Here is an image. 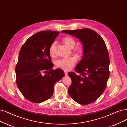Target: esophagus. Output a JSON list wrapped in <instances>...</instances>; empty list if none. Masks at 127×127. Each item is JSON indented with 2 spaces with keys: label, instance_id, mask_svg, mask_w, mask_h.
<instances>
[{
  "label": "esophagus",
  "instance_id": "obj_1",
  "mask_svg": "<svg viewBox=\"0 0 127 127\" xmlns=\"http://www.w3.org/2000/svg\"><path fill=\"white\" fill-rule=\"evenodd\" d=\"M64 74H65V75L66 76V75H67L68 73H67V71H64Z\"/></svg>",
  "mask_w": 127,
  "mask_h": 127
}]
</instances>
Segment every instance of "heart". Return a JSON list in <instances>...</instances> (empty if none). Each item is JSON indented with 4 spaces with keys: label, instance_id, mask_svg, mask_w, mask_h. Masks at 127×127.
Masks as SVG:
<instances>
[{
    "label": "heart",
    "instance_id": "heart-1",
    "mask_svg": "<svg viewBox=\"0 0 127 127\" xmlns=\"http://www.w3.org/2000/svg\"><path fill=\"white\" fill-rule=\"evenodd\" d=\"M63 42L68 48L73 49L74 48L76 44V41L74 38L70 36H66L63 37ZM55 43L53 42L51 44L49 52L51 55L53 56L54 55V48H55ZM73 52L75 53L77 55L81 56L83 54L84 49L82 47H77L73 50ZM77 61V57L76 56H72L67 58H64L60 59L56 62V66L60 68L65 71H69L71 69L72 67L74 66Z\"/></svg>",
    "mask_w": 127,
    "mask_h": 127
}]
</instances>
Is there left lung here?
<instances>
[{
    "label": "left lung",
    "mask_w": 127,
    "mask_h": 127,
    "mask_svg": "<svg viewBox=\"0 0 127 127\" xmlns=\"http://www.w3.org/2000/svg\"><path fill=\"white\" fill-rule=\"evenodd\" d=\"M62 32L78 38L84 49L82 59L75 68L76 72L68 74L72 81L69 95L79 104H91L104 92L109 77L110 60L105 42L96 31L88 28Z\"/></svg>",
    "instance_id": "obj_1"
}]
</instances>
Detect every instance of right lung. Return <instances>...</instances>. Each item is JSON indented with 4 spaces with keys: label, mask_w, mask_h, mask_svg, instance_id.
Wrapping results in <instances>:
<instances>
[{
    "label": "right lung",
    "mask_w": 127,
    "mask_h": 127,
    "mask_svg": "<svg viewBox=\"0 0 127 127\" xmlns=\"http://www.w3.org/2000/svg\"><path fill=\"white\" fill-rule=\"evenodd\" d=\"M60 32L42 31L30 37L20 49L16 66V83L23 96L40 103L53 94L55 84L64 76L63 70L53 69L50 47ZM47 72L45 75L43 73Z\"/></svg>",
    "instance_id": "add662e5"
}]
</instances>
